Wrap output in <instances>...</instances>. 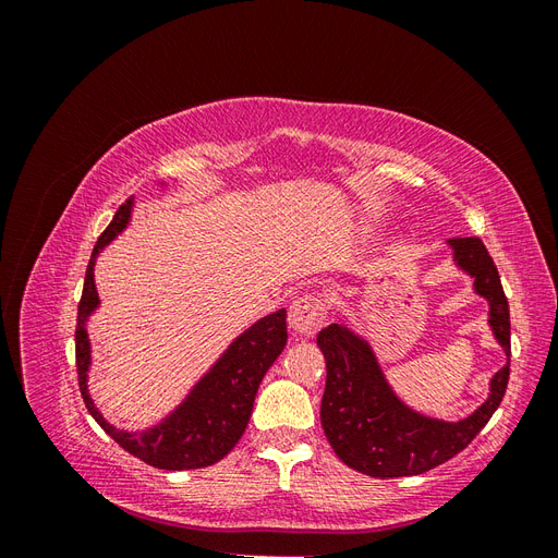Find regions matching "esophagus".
<instances>
[{"label": "esophagus", "mask_w": 558, "mask_h": 558, "mask_svg": "<svg viewBox=\"0 0 558 558\" xmlns=\"http://www.w3.org/2000/svg\"><path fill=\"white\" fill-rule=\"evenodd\" d=\"M326 320L324 300L318 295H302L289 310V326L298 337H312Z\"/></svg>", "instance_id": "1"}]
</instances>
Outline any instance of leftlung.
I'll return each mask as SVG.
<instances>
[{
  "mask_svg": "<svg viewBox=\"0 0 558 558\" xmlns=\"http://www.w3.org/2000/svg\"><path fill=\"white\" fill-rule=\"evenodd\" d=\"M453 265L488 302V328L508 356L488 381V398L470 416L445 421L412 410L388 384L377 353L363 335L337 320L316 337L326 356L320 426L337 459L369 477H410L463 451L494 416L510 379V307L494 258L477 238L447 242Z\"/></svg>",
  "mask_w": 558,
  "mask_h": 558,
  "instance_id": "obj_1",
  "label": "left lung"
}]
</instances>
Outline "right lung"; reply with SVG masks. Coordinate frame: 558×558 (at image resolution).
<instances>
[{"mask_svg":"<svg viewBox=\"0 0 558 558\" xmlns=\"http://www.w3.org/2000/svg\"><path fill=\"white\" fill-rule=\"evenodd\" d=\"M165 185V183H160ZM134 197L125 199L113 214L107 230L99 234L83 281V295L76 318V369L81 396L99 426L111 435L132 456L160 470H195L207 468L232 451L251 418L253 400L265 373L272 365L289 340L286 332V310L272 312L242 335L234 337L218 361L197 379L177 408L160 418L156 426L144 430H121L102 416L88 393L90 369V340L88 318L99 307L95 286V260L107 244L121 234L132 216Z\"/></svg>","mask_w":558,"mask_h":558,"instance_id":"right-lung-1","label":"right lung"}]
</instances>
